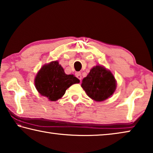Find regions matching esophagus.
I'll return each instance as SVG.
<instances>
[{
  "label": "esophagus",
  "instance_id": "obj_1",
  "mask_svg": "<svg viewBox=\"0 0 153 153\" xmlns=\"http://www.w3.org/2000/svg\"><path fill=\"white\" fill-rule=\"evenodd\" d=\"M76 77H77V78H78L79 80H81L82 78V74H81V73H80V72H76Z\"/></svg>",
  "mask_w": 153,
  "mask_h": 153
}]
</instances>
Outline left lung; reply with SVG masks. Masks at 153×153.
<instances>
[{
    "mask_svg": "<svg viewBox=\"0 0 153 153\" xmlns=\"http://www.w3.org/2000/svg\"><path fill=\"white\" fill-rule=\"evenodd\" d=\"M82 87L87 95L96 101L110 97L116 88V81L110 71L102 66L94 67L82 79Z\"/></svg>",
    "mask_w": 153,
    "mask_h": 153,
    "instance_id": "obj_1",
    "label": "left lung"
}]
</instances>
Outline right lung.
I'll list each match as a JSON object with an SVG mask.
<instances>
[{"label": "right lung", "instance_id": "add662e5", "mask_svg": "<svg viewBox=\"0 0 153 153\" xmlns=\"http://www.w3.org/2000/svg\"><path fill=\"white\" fill-rule=\"evenodd\" d=\"M79 82L74 75H67L58 61L44 65L35 78V86L38 92L51 101H56L65 93L71 85Z\"/></svg>", "mask_w": 153, "mask_h": 153}]
</instances>
